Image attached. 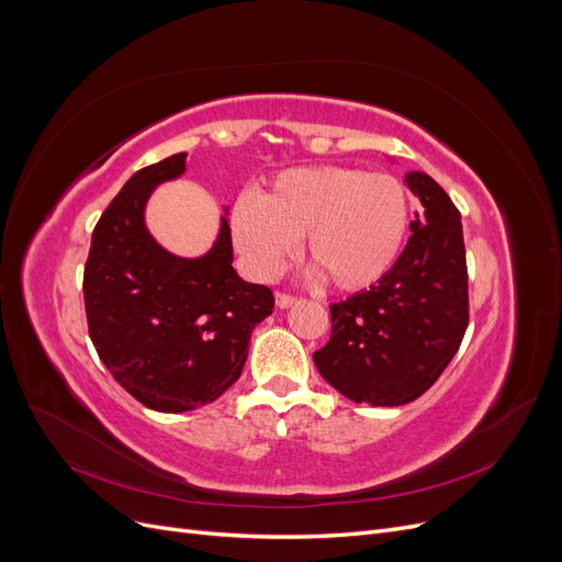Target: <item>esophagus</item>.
Wrapping results in <instances>:
<instances>
[{
    "label": "esophagus",
    "instance_id": "esophagus-1",
    "mask_svg": "<svg viewBox=\"0 0 562 562\" xmlns=\"http://www.w3.org/2000/svg\"><path fill=\"white\" fill-rule=\"evenodd\" d=\"M297 300L293 297V295H285V293H277V307L279 310H288V307H293Z\"/></svg>",
    "mask_w": 562,
    "mask_h": 562
}]
</instances>
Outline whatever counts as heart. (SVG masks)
<instances>
[{
	"instance_id": "heart-1",
	"label": "heart",
	"mask_w": 562,
	"mask_h": 562,
	"mask_svg": "<svg viewBox=\"0 0 562 562\" xmlns=\"http://www.w3.org/2000/svg\"><path fill=\"white\" fill-rule=\"evenodd\" d=\"M407 215V192L394 176L307 166L283 171L258 199H236L229 229L258 279H274L304 236V252L323 281L353 293L378 283L394 265Z\"/></svg>"
}]
</instances>
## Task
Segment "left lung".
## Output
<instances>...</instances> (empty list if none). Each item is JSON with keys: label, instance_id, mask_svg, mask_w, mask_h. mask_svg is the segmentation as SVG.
Listing matches in <instances>:
<instances>
[{"label": "left lung", "instance_id": "1", "mask_svg": "<svg viewBox=\"0 0 562 562\" xmlns=\"http://www.w3.org/2000/svg\"><path fill=\"white\" fill-rule=\"evenodd\" d=\"M422 211L386 274L330 307L328 345L314 353L321 378L353 403L380 407L419 398L448 368L469 326L462 215L431 176H405Z\"/></svg>", "mask_w": 562, "mask_h": 562}]
</instances>
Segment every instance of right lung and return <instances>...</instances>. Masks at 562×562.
<instances>
[{
	"instance_id": "1",
	"label": "right lung",
	"mask_w": 562,
	"mask_h": 562,
	"mask_svg": "<svg viewBox=\"0 0 562 562\" xmlns=\"http://www.w3.org/2000/svg\"><path fill=\"white\" fill-rule=\"evenodd\" d=\"M187 151L133 173L91 236L83 304L100 361L157 413L213 403L239 380L250 335L274 310L267 285L232 267L225 215L209 252L180 258L159 246L145 209L161 182L184 173Z\"/></svg>"
}]
</instances>
